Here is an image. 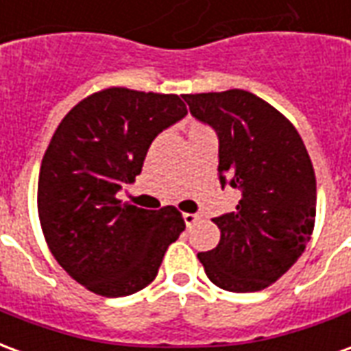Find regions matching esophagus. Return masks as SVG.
I'll return each mask as SVG.
<instances>
[{
	"label": "esophagus",
	"mask_w": 351,
	"mask_h": 351,
	"mask_svg": "<svg viewBox=\"0 0 351 351\" xmlns=\"http://www.w3.org/2000/svg\"><path fill=\"white\" fill-rule=\"evenodd\" d=\"M199 220H201V214H190V213L184 214V221H186V226H188V228H191L193 223H197Z\"/></svg>",
	"instance_id": "34e87169"
}]
</instances>
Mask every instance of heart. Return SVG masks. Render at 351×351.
Here are the masks:
<instances>
[{"label": "heart", "mask_w": 351, "mask_h": 351, "mask_svg": "<svg viewBox=\"0 0 351 351\" xmlns=\"http://www.w3.org/2000/svg\"><path fill=\"white\" fill-rule=\"evenodd\" d=\"M199 128H203V125H199V123H193V125H191V130H199Z\"/></svg>", "instance_id": "heart-1"}]
</instances>
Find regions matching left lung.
<instances>
[{"instance_id": "obj_1", "label": "left lung", "mask_w": 351, "mask_h": 351, "mask_svg": "<svg viewBox=\"0 0 351 351\" xmlns=\"http://www.w3.org/2000/svg\"><path fill=\"white\" fill-rule=\"evenodd\" d=\"M190 112L220 138L221 186L243 191L235 213L214 218L220 243L199 252L214 286L248 293L286 274L316 221V175L299 131L246 90L186 93Z\"/></svg>"}]
</instances>
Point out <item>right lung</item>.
I'll return each mask as SVG.
<instances>
[{
  "instance_id": "add662e5",
  "label": "right lung",
  "mask_w": 351,
  "mask_h": 351,
  "mask_svg": "<svg viewBox=\"0 0 351 351\" xmlns=\"http://www.w3.org/2000/svg\"><path fill=\"white\" fill-rule=\"evenodd\" d=\"M186 114L175 93L112 86L79 101L54 131L39 171V221L52 256L88 291L145 289L186 229L175 206L146 210L116 199L156 135Z\"/></svg>"
}]
</instances>
